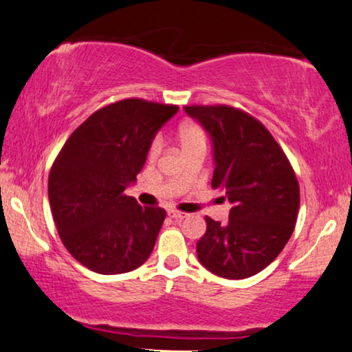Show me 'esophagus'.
Masks as SVG:
<instances>
[{
	"label": "esophagus",
	"instance_id": "obj_1",
	"mask_svg": "<svg viewBox=\"0 0 352 352\" xmlns=\"http://www.w3.org/2000/svg\"><path fill=\"white\" fill-rule=\"evenodd\" d=\"M167 215L174 220H183L186 217V214H183V212H178V210H169L167 212Z\"/></svg>",
	"mask_w": 352,
	"mask_h": 352
}]
</instances>
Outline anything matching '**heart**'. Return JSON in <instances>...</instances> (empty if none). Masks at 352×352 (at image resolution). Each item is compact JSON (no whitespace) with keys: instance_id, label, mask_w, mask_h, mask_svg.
<instances>
[{"instance_id":"b5f03b06","label":"heart","mask_w":352,"mask_h":352,"mask_svg":"<svg viewBox=\"0 0 352 352\" xmlns=\"http://www.w3.org/2000/svg\"><path fill=\"white\" fill-rule=\"evenodd\" d=\"M178 142H180L182 148L197 145V143H206L204 131H202L201 126H197L196 122H186V124H183L180 126V129H178ZM160 153H161V140L160 138H155L150 145L148 156H150V160H156Z\"/></svg>"}]
</instances>
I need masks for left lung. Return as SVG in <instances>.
<instances>
[{"label":"left lung","instance_id":"obj_1","mask_svg":"<svg viewBox=\"0 0 352 352\" xmlns=\"http://www.w3.org/2000/svg\"><path fill=\"white\" fill-rule=\"evenodd\" d=\"M185 111L214 145L212 188L231 202L226 223L206 217L197 241L201 265L225 279H245L280 254L296 223L300 186L285 153L249 113L228 105H191Z\"/></svg>","mask_w":352,"mask_h":352}]
</instances>
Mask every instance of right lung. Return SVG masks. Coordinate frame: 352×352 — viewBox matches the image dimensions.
<instances>
[{
  "label": "right lung",
  "mask_w": 352,
  "mask_h": 352,
  "mask_svg": "<svg viewBox=\"0 0 352 352\" xmlns=\"http://www.w3.org/2000/svg\"><path fill=\"white\" fill-rule=\"evenodd\" d=\"M177 105L126 98L92 113L68 137L49 172V204L67 250L98 274L148 260L166 219L124 190L137 180L157 131Z\"/></svg>",
  "instance_id": "1"
}]
</instances>
